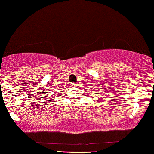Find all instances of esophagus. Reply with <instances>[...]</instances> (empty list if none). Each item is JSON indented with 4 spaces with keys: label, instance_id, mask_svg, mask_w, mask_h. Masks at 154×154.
Returning a JSON list of instances; mask_svg holds the SVG:
<instances>
[{
    "label": "esophagus",
    "instance_id": "1",
    "mask_svg": "<svg viewBox=\"0 0 154 154\" xmlns=\"http://www.w3.org/2000/svg\"><path fill=\"white\" fill-rule=\"evenodd\" d=\"M72 86H74V87H76L77 86V84H75V83H72Z\"/></svg>",
    "mask_w": 154,
    "mask_h": 154
}]
</instances>
